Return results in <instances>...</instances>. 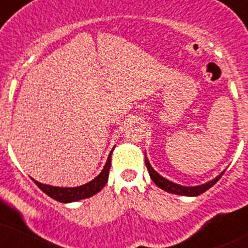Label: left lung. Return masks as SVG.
Segmentation results:
<instances>
[{
    "instance_id": "obj_1",
    "label": "left lung",
    "mask_w": 248,
    "mask_h": 248,
    "mask_svg": "<svg viewBox=\"0 0 248 248\" xmlns=\"http://www.w3.org/2000/svg\"><path fill=\"white\" fill-rule=\"evenodd\" d=\"M145 165H146V167H148L149 174H150L151 180H153V182L157 185L158 188L162 189V190H165V191H167V193L177 194V195H184V196L201 195V194L205 193L206 190H208L211 186H213V185H215L216 183H217L218 180L222 178V175L224 174V172H225V170H223V172L220 173L219 175H217L215 179L210 180V182L205 183V184L196 185V186H184V185H179V184H177V183L170 182V180L166 179V178H163L162 175L158 174V173L156 172L153 167H151L150 162H149V160L146 158V155H145Z\"/></svg>"
}]
</instances>
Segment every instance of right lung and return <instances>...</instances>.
Returning a JSON list of instances; mask_svg holds the SVG:
<instances>
[{
	"label": "right lung",
	"mask_w": 248,
	"mask_h": 248,
	"mask_svg": "<svg viewBox=\"0 0 248 248\" xmlns=\"http://www.w3.org/2000/svg\"><path fill=\"white\" fill-rule=\"evenodd\" d=\"M112 151H114V149L110 151L109 156H108L107 163H105L102 172H100L94 179L86 183V184L80 185V186H75V188H59V186H52V185L42 184V183L37 182V180L35 179L32 180L33 183L37 185L38 188L43 191V193L47 194L49 198L59 201V202L69 203V202H75V201L82 200V199L91 198V196L99 193V191L105 186L108 179H109V170H110V166H111Z\"/></svg>",
	"instance_id": "obj_1"
}]
</instances>
